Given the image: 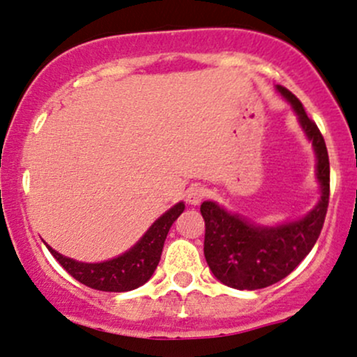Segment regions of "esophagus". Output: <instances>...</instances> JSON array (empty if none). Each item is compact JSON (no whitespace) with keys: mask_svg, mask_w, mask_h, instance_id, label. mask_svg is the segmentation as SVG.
<instances>
[{"mask_svg":"<svg viewBox=\"0 0 357 357\" xmlns=\"http://www.w3.org/2000/svg\"><path fill=\"white\" fill-rule=\"evenodd\" d=\"M207 195V188L202 185H192L187 188L185 192V200L188 205H199Z\"/></svg>","mask_w":357,"mask_h":357,"instance_id":"34e87169","label":"esophagus"}]
</instances>
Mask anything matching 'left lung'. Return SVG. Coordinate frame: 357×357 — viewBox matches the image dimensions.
<instances>
[{
  "mask_svg": "<svg viewBox=\"0 0 357 357\" xmlns=\"http://www.w3.org/2000/svg\"><path fill=\"white\" fill-rule=\"evenodd\" d=\"M275 91L291 105L299 127L316 155L319 200L305 215L279 224H259L205 200L204 255L217 280L238 291H255L282 280L304 261L319 237L329 204V157L324 138L305 115L303 103L284 86Z\"/></svg>",
  "mask_w": 357,
  "mask_h": 357,
  "instance_id": "8db88e82",
  "label": "left lung"
}]
</instances>
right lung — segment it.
<instances>
[{
	"mask_svg": "<svg viewBox=\"0 0 357 357\" xmlns=\"http://www.w3.org/2000/svg\"><path fill=\"white\" fill-rule=\"evenodd\" d=\"M183 211H185V204L177 202L165 213H162L128 250L103 262L75 261V259L56 252L46 242L45 245L53 257L61 264L63 269L73 275L78 282L105 292L133 291V289L144 286L153 275L158 262H160L167 234Z\"/></svg>",
	"mask_w": 357,
	"mask_h": 357,
	"instance_id": "add662e5",
	"label": "right lung"
}]
</instances>
